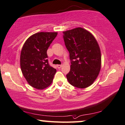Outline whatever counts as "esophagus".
Segmentation results:
<instances>
[{"label": "esophagus", "instance_id": "obj_1", "mask_svg": "<svg viewBox=\"0 0 125 125\" xmlns=\"http://www.w3.org/2000/svg\"><path fill=\"white\" fill-rule=\"evenodd\" d=\"M57 67L58 68H61V67H62V65H57Z\"/></svg>", "mask_w": 125, "mask_h": 125}]
</instances>
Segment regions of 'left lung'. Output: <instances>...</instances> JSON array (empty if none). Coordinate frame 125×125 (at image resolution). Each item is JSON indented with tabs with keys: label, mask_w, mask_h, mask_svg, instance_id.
Wrapping results in <instances>:
<instances>
[{
	"label": "left lung",
	"mask_w": 125,
	"mask_h": 125,
	"mask_svg": "<svg viewBox=\"0 0 125 125\" xmlns=\"http://www.w3.org/2000/svg\"><path fill=\"white\" fill-rule=\"evenodd\" d=\"M65 45L70 53L71 69L66 75L69 83L86 88L94 82L101 69L100 47L93 35L82 28L63 32Z\"/></svg>",
	"instance_id": "8db88e82"
}]
</instances>
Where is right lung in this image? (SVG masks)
Masks as SVG:
<instances>
[{
  "label": "right lung",
  "instance_id": "1",
  "mask_svg": "<svg viewBox=\"0 0 125 125\" xmlns=\"http://www.w3.org/2000/svg\"><path fill=\"white\" fill-rule=\"evenodd\" d=\"M57 32H38L32 35L23 46L20 55L21 71L30 85L43 89L53 82L56 70L49 65L47 50Z\"/></svg>",
  "mask_w": 125,
  "mask_h": 125
}]
</instances>
